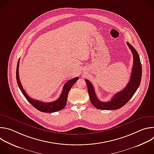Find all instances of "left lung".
Returning a JSON list of instances; mask_svg holds the SVG:
<instances>
[{
    "label": "left lung",
    "mask_w": 154,
    "mask_h": 154,
    "mask_svg": "<svg viewBox=\"0 0 154 154\" xmlns=\"http://www.w3.org/2000/svg\"><path fill=\"white\" fill-rule=\"evenodd\" d=\"M127 45L131 50L134 57V64L131 69L130 79L125 88L115 94L111 100L108 102L99 100L96 96L93 84L89 80L85 79L90 101L97 109L112 110L121 108L132 97L140 85L142 76V67L139 55L135 49L130 43L127 42Z\"/></svg>",
    "instance_id": "obj_1"
}]
</instances>
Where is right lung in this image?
<instances>
[{
  "label": "right lung",
  "instance_id": "right-lung-1",
  "mask_svg": "<svg viewBox=\"0 0 154 154\" xmlns=\"http://www.w3.org/2000/svg\"><path fill=\"white\" fill-rule=\"evenodd\" d=\"M20 59V58H19ZM19 60H18L17 64V68H16V80L18 85L19 89L20 90L22 93L23 94L24 97L26 99L37 109L41 112L45 113H53L56 112L58 111L61 110L63 109L66 105L67 99L68 96V93L73 86V85L79 80V77H75L71 80L68 81L64 86H63V91L61 92V95L60 96L59 98L56 100L55 101L51 102H42L41 101L33 99L30 97H29L27 93H26L25 90H24L23 86L21 85V83L19 80Z\"/></svg>",
  "mask_w": 154,
  "mask_h": 154
}]
</instances>
